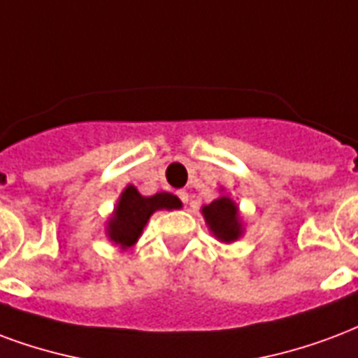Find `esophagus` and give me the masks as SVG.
Wrapping results in <instances>:
<instances>
[{"label": "esophagus", "instance_id": "1", "mask_svg": "<svg viewBox=\"0 0 358 358\" xmlns=\"http://www.w3.org/2000/svg\"><path fill=\"white\" fill-rule=\"evenodd\" d=\"M178 197H180V201L184 203V205H187V201H189V193H187L186 189H180Z\"/></svg>", "mask_w": 358, "mask_h": 358}]
</instances>
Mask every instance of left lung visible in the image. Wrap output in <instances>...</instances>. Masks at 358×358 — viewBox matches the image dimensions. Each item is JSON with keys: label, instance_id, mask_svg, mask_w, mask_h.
<instances>
[{"label": "left lung", "instance_id": "obj_1", "mask_svg": "<svg viewBox=\"0 0 358 358\" xmlns=\"http://www.w3.org/2000/svg\"><path fill=\"white\" fill-rule=\"evenodd\" d=\"M220 192H224V189H220ZM201 214H203L210 233L220 243H226V245L235 243L245 233L239 206L226 193H222L213 203L201 206Z\"/></svg>", "mask_w": 358, "mask_h": 358}]
</instances>
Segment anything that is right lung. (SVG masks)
Here are the masks:
<instances>
[{"mask_svg": "<svg viewBox=\"0 0 358 358\" xmlns=\"http://www.w3.org/2000/svg\"><path fill=\"white\" fill-rule=\"evenodd\" d=\"M182 201L172 193L161 192L145 197L138 192V187L129 186L121 192L113 213L106 222V237L117 245L121 250H127L138 243L148 220L157 210H178Z\"/></svg>", "mask_w": 358, "mask_h": 358, "instance_id": "obj_1", "label": "right lung"}]
</instances>
